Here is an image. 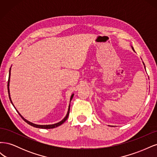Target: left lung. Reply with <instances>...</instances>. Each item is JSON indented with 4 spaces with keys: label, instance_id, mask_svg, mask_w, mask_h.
I'll list each match as a JSON object with an SVG mask.
<instances>
[{
    "label": "left lung",
    "instance_id": "8db88e82",
    "mask_svg": "<svg viewBox=\"0 0 157 157\" xmlns=\"http://www.w3.org/2000/svg\"><path fill=\"white\" fill-rule=\"evenodd\" d=\"M132 50H134V52H135V50H134V48H133V47H132ZM143 64L144 65V67H145V64H144V62H143Z\"/></svg>",
    "mask_w": 157,
    "mask_h": 157
}]
</instances>
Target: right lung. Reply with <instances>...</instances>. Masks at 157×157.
Returning <instances> with one entry per match:
<instances>
[{
	"label": "right lung",
	"mask_w": 157,
	"mask_h": 157,
	"mask_svg": "<svg viewBox=\"0 0 157 157\" xmlns=\"http://www.w3.org/2000/svg\"><path fill=\"white\" fill-rule=\"evenodd\" d=\"M11 67L10 69V71H9V77H8V95H9V98H10V100L12 103V104L13 105V106L14 107L12 101V99H11V98H10V88H9V87H10V71H11ZM73 96H74V94H73L72 95H71V96L70 98V103L71 101V100H72V99L73 98ZM70 103H69V108H68V111H67V115H66V116L64 117V118L63 120H61L60 122H58V123H56V124H48V125H39V124H34V123L33 122H29V121L26 120L25 118H23V117L21 116V114L18 112V111L17 110V109H16V107H14V108L16 109V110L17 111V112L18 113L19 115H20V116L23 118V121H24L25 122H26L28 124H29L33 127H35V128H43V129H51V128H54L56 127H58L60 125H61L63 124V123H64V122L68 118V116H69V111H70Z\"/></svg>",
	"instance_id": "1"
}]
</instances>
